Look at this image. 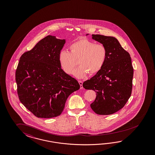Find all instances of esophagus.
<instances>
[{
    "instance_id": "esophagus-1",
    "label": "esophagus",
    "mask_w": 155,
    "mask_h": 155,
    "mask_svg": "<svg viewBox=\"0 0 155 155\" xmlns=\"http://www.w3.org/2000/svg\"><path fill=\"white\" fill-rule=\"evenodd\" d=\"M78 82H79V84H80V88L81 89H83V82L82 81H78Z\"/></svg>"
}]
</instances>
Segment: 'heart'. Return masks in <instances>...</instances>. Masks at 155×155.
<instances>
[{
    "instance_id": "obj_1",
    "label": "heart",
    "mask_w": 155,
    "mask_h": 155,
    "mask_svg": "<svg viewBox=\"0 0 155 155\" xmlns=\"http://www.w3.org/2000/svg\"><path fill=\"white\" fill-rule=\"evenodd\" d=\"M70 52L61 51L58 55V61L61 69L68 74L73 73L78 60L80 66L74 71L77 78H84L89 73H98L104 65L107 50L102 44L95 42L87 38H81L71 44Z\"/></svg>"
}]
</instances>
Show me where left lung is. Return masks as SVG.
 Returning a JSON list of instances; mask_svg holds the SVG:
<instances>
[{
	"label": "left lung",
	"mask_w": 155,
	"mask_h": 155,
	"mask_svg": "<svg viewBox=\"0 0 155 155\" xmlns=\"http://www.w3.org/2000/svg\"><path fill=\"white\" fill-rule=\"evenodd\" d=\"M91 36L106 47L107 57L101 71L84 81L83 87L97 93L96 98L90 104L95 113L113 114L124 107L131 95L134 74L131 58L116 38L101 35Z\"/></svg>",
	"instance_id": "8db88e82"
}]
</instances>
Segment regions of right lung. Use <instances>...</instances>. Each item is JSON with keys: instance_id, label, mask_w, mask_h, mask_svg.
<instances>
[{"instance_id": "1", "label": "right lung", "mask_w": 155, "mask_h": 155, "mask_svg": "<svg viewBox=\"0 0 155 155\" xmlns=\"http://www.w3.org/2000/svg\"><path fill=\"white\" fill-rule=\"evenodd\" d=\"M65 42V39L49 35L20 58L15 75L19 99L37 117L60 115L68 97L80 88L58 61Z\"/></svg>"}]
</instances>
